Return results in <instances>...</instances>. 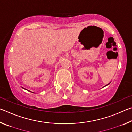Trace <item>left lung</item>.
<instances>
[{
	"mask_svg": "<svg viewBox=\"0 0 132 132\" xmlns=\"http://www.w3.org/2000/svg\"><path fill=\"white\" fill-rule=\"evenodd\" d=\"M107 85H108V84H107ZM107 85H106V86H107Z\"/></svg>",
	"mask_w": 132,
	"mask_h": 132,
	"instance_id": "left-lung-1",
	"label": "left lung"
}]
</instances>
